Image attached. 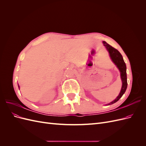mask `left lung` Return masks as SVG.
Wrapping results in <instances>:
<instances>
[{
    "label": "left lung",
    "instance_id": "1",
    "mask_svg": "<svg viewBox=\"0 0 146 146\" xmlns=\"http://www.w3.org/2000/svg\"><path fill=\"white\" fill-rule=\"evenodd\" d=\"M104 46L107 48V51L109 53V55L111 58V60L114 64L116 66V67L118 68L119 70V72H120L121 74V81L122 83V88L120 92H119V95L117 96V98L113 100L111 102L107 104V105H112L114 103H116V102H117L119 99H120L121 97L123 96V94L125 93V92L127 90V72H126V70H127V67H126V64L123 61V57L122 55L121 54V53L119 52L117 49L114 48L112 46L109 45L108 44H107L105 41H103Z\"/></svg>",
    "mask_w": 146,
    "mask_h": 146
}]
</instances>
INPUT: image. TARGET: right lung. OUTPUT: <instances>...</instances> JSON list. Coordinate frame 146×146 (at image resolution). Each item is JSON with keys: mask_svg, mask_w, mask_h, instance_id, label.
Masks as SVG:
<instances>
[{"mask_svg": "<svg viewBox=\"0 0 146 146\" xmlns=\"http://www.w3.org/2000/svg\"><path fill=\"white\" fill-rule=\"evenodd\" d=\"M18 87H19V85H18Z\"/></svg>", "mask_w": 146, "mask_h": 146, "instance_id": "add662e5", "label": "right lung"}]
</instances>
